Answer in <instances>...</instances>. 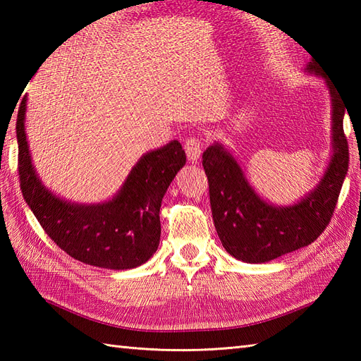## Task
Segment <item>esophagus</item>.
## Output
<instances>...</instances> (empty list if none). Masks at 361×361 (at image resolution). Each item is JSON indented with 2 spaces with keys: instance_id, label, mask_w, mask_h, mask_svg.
Wrapping results in <instances>:
<instances>
[{
  "instance_id": "34e87169",
  "label": "esophagus",
  "mask_w": 361,
  "mask_h": 361,
  "mask_svg": "<svg viewBox=\"0 0 361 361\" xmlns=\"http://www.w3.org/2000/svg\"><path fill=\"white\" fill-rule=\"evenodd\" d=\"M185 150L190 163H197V159L202 155V140L197 136H190L185 142Z\"/></svg>"
}]
</instances>
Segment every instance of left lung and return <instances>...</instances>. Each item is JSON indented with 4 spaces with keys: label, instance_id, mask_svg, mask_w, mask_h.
<instances>
[{
    "label": "left lung",
    "instance_id": "8db88e82",
    "mask_svg": "<svg viewBox=\"0 0 361 361\" xmlns=\"http://www.w3.org/2000/svg\"><path fill=\"white\" fill-rule=\"evenodd\" d=\"M305 71L324 79L332 102V157L323 178L307 195L288 206L268 203L220 142L203 153L214 226L224 248L242 262H270L317 240L332 219L348 175L349 149L343 130L346 105L315 60L312 59Z\"/></svg>",
    "mask_w": 361,
    "mask_h": 361
}]
</instances>
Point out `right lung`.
I'll use <instances>...</instances> for the list:
<instances>
[{"instance_id": "add662e5", "label": "right lung", "mask_w": 361, "mask_h": 361, "mask_svg": "<svg viewBox=\"0 0 361 361\" xmlns=\"http://www.w3.org/2000/svg\"><path fill=\"white\" fill-rule=\"evenodd\" d=\"M27 99L17 116L18 173L23 197L42 228L60 248L83 264L130 270L147 262L161 235L159 208L186 153L173 140L147 152L116 195L104 203H74L46 188L35 172L26 137Z\"/></svg>"}]
</instances>
